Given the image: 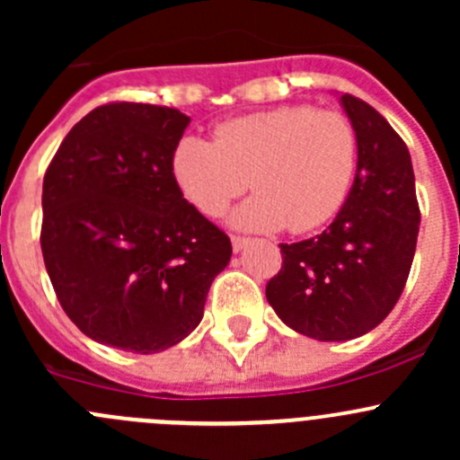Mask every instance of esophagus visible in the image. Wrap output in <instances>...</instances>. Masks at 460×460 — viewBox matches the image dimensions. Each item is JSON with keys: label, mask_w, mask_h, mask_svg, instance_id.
Wrapping results in <instances>:
<instances>
[{"label": "esophagus", "mask_w": 460, "mask_h": 460, "mask_svg": "<svg viewBox=\"0 0 460 460\" xmlns=\"http://www.w3.org/2000/svg\"><path fill=\"white\" fill-rule=\"evenodd\" d=\"M231 244H234V252L240 253L249 244V238H244V235H231Z\"/></svg>", "instance_id": "obj_1"}]
</instances>
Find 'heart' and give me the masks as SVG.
<instances>
[{
    "label": "heart",
    "instance_id": "heart-1",
    "mask_svg": "<svg viewBox=\"0 0 460 460\" xmlns=\"http://www.w3.org/2000/svg\"><path fill=\"white\" fill-rule=\"evenodd\" d=\"M358 164L349 119L314 106H278L220 124L213 142L182 137L171 155L180 193L216 217L249 187L258 189L231 216L243 229L296 234L324 225L342 207Z\"/></svg>",
    "mask_w": 460,
    "mask_h": 460
}]
</instances>
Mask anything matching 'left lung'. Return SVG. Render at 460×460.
Wrapping results in <instances>:
<instances>
[{"label":"left lung","mask_w":460,"mask_h":460,"mask_svg":"<svg viewBox=\"0 0 460 460\" xmlns=\"http://www.w3.org/2000/svg\"><path fill=\"white\" fill-rule=\"evenodd\" d=\"M358 137L356 178L316 238L280 244L282 269L267 282L278 318L316 341H351L383 323L405 289L420 211L405 142L358 97L341 95Z\"/></svg>","instance_id":"obj_1"}]
</instances>
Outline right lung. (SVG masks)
Returning <instances> with one entry per match:
<instances>
[{
    "label": "right lung",
    "mask_w": 460,
    "mask_h": 460,
    "mask_svg": "<svg viewBox=\"0 0 460 460\" xmlns=\"http://www.w3.org/2000/svg\"><path fill=\"white\" fill-rule=\"evenodd\" d=\"M189 122L169 106H97L44 175L46 271L66 316L102 345L136 354L178 345L231 260V240L171 173Z\"/></svg>",
    "instance_id": "right-lung-1"
}]
</instances>
